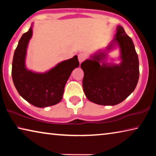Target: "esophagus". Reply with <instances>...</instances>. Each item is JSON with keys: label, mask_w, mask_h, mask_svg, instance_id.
I'll return each instance as SVG.
<instances>
[{"label": "esophagus", "mask_w": 156, "mask_h": 156, "mask_svg": "<svg viewBox=\"0 0 156 156\" xmlns=\"http://www.w3.org/2000/svg\"><path fill=\"white\" fill-rule=\"evenodd\" d=\"M85 58H86V56L84 53H80V54H78V60L79 62H80V63L83 62L84 60V59H85Z\"/></svg>", "instance_id": "1"}]
</instances>
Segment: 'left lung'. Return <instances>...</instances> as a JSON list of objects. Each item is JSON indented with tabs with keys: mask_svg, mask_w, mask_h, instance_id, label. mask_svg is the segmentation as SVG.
Listing matches in <instances>:
<instances>
[{
	"mask_svg": "<svg viewBox=\"0 0 156 156\" xmlns=\"http://www.w3.org/2000/svg\"><path fill=\"white\" fill-rule=\"evenodd\" d=\"M109 45L98 49L81 63L84 72L83 90L94 103L113 106L122 102L134 91L139 79V60L132 39L122 26ZM117 46L119 64L107 62L108 53Z\"/></svg>",
	"mask_w": 156,
	"mask_h": 156,
	"instance_id": "left-lung-1",
	"label": "left lung"
}]
</instances>
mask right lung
Wrapping results in <instances>:
<instances>
[{"label": "right lung", "instance_id": "1", "mask_svg": "<svg viewBox=\"0 0 156 156\" xmlns=\"http://www.w3.org/2000/svg\"><path fill=\"white\" fill-rule=\"evenodd\" d=\"M33 24L18 42L12 61V76L14 86L20 96L34 106L44 108L61 101L65 84L74 69L79 67L78 56L63 60L43 73L26 67L25 60Z\"/></svg>", "mask_w": 156, "mask_h": 156}]
</instances>
